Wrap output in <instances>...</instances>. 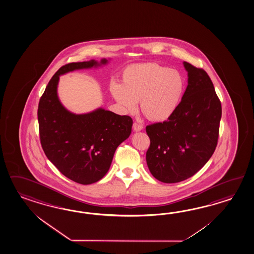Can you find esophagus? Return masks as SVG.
Returning a JSON list of instances; mask_svg holds the SVG:
<instances>
[{
	"label": "esophagus",
	"mask_w": 254,
	"mask_h": 254,
	"mask_svg": "<svg viewBox=\"0 0 254 254\" xmlns=\"http://www.w3.org/2000/svg\"><path fill=\"white\" fill-rule=\"evenodd\" d=\"M133 129L136 131V132H138V131H141V130L143 129V126L135 122V123L133 124Z\"/></svg>",
	"instance_id": "34e87169"
}]
</instances>
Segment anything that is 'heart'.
<instances>
[{"label":"heart","instance_id":"heart-1","mask_svg":"<svg viewBox=\"0 0 254 254\" xmlns=\"http://www.w3.org/2000/svg\"><path fill=\"white\" fill-rule=\"evenodd\" d=\"M110 92L126 113L140 109L151 121L170 119L181 102L185 79L176 69L157 63H143L127 67L121 84L112 83Z\"/></svg>","mask_w":254,"mask_h":254}]
</instances>
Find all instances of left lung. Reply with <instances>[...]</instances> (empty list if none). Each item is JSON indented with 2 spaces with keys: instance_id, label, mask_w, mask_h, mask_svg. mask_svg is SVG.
<instances>
[{
  "instance_id": "obj_1",
  "label": "left lung",
  "mask_w": 254,
  "mask_h": 254,
  "mask_svg": "<svg viewBox=\"0 0 254 254\" xmlns=\"http://www.w3.org/2000/svg\"><path fill=\"white\" fill-rule=\"evenodd\" d=\"M188 85L171 118L145 127L146 164L155 179L174 184L196 174L217 145L222 105L202 68L184 62Z\"/></svg>"
}]
</instances>
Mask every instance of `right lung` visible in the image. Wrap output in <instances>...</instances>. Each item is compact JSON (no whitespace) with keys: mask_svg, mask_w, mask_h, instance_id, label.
Segmentation results:
<instances>
[{"mask_svg":"<svg viewBox=\"0 0 254 254\" xmlns=\"http://www.w3.org/2000/svg\"><path fill=\"white\" fill-rule=\"evenodd\" d=\"M108 63L102 59L68 63L48 83L39 102L38 121L42 149L59 171L72 181L90 185L109 171L115 151L129 137L133 120L104 109L74 114L58 97L60 76L76 69L97 67Z\"/></svg>","mask_w":254,"mask_h":254,"instance_id":"obj_1","label":"right lung"}]
</instances>
